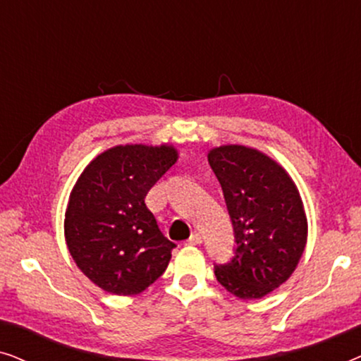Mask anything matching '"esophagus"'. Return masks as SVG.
<instances>
[{
    "label": "esophagus",
    "instance_id": "esophagus-1",
    "mask_svg": "<svg viewBox=\"0 0 361 361\" xmlns=\"http://www.w3.org/2000/svg\"><path fill=\"white\" fill-rule=\"evenodd\" d=\"M202 235L200 233H192V236L187 240V245H200L202 243Z\"/></svg>",
    "mask_w": 361,
    "mask_h": 361
}]
</instances>
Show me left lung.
<instances>
[{"label": "left lung", "mask_w": 361, "mask_h": 361, "mask_svg": "<svg viewBox=\"0 0 361 361\" xmlns=\"http://www.w3.org/2000/svg\"><path fill=\"white\" fill-rule=\"evenodd\" d=\"M235 231V256L215 264L216 281L240 299H261L294 273L307 219L288 172L263 152L228 145L209 152Z\"/></svg>", "instance_id": "1"}]
</instances>
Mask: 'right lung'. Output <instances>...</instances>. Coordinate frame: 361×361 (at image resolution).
Masks as SVG:
<instances>
[{
  "instance_id": "obj_1",
  "label": "right lung",
  "mask_w": 361,
  "mask_h": 361,
  "mask_svg": "<svg viewBox=\"0 0 361 361\" xmlns=\"http://www.w3.org/2000/svg\"><path fill=\"white\" fill-rule=\"evenodd\" d=\"M176 161L172 146H115L73 185L63 221L68 251L106 293L140 294L169 264L176 243L162 235L145 199Z\"/></svg>"
}]
</instances>
